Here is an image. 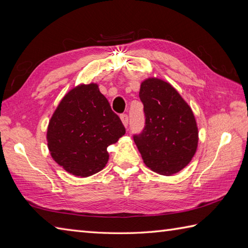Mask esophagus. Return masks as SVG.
I'll list each match as a JSON object with an SVG mask.
<instances>
[{"instance_id":"34e87169","label":"esophagus","mask_w":248,"mask_h":248,"mask_svg":"<svg viewBox=\"0 0 248 248\" xmlns=\"http://www.w3.org/2000/svg\"><path fill=\"white\" fill-rule=\"evenodd\" d=\"M121 120H122L124 126H126V127H127V125H128V115L126 114V113L121 114Z\"/></svg>"}]
</instances>
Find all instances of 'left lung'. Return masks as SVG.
<instances>
[{
  "label": "left lung",
  "instance_id": "obj_1",
  "mask_svg": "<svg viewBox=\"0 0 248 248\" xmlns=\"http://www.w3.org/2000/svg\"><path fill=\"white\" fill-rule=\"evenodd\" d=\"M144 127L133 136L144 164L155 172L171 175L187 166L198 144L193 111L173 87L160 79L141 83Z\"/></svg>",
  "mask_w": 248,
  "mask_h": 248
}]
</instances>
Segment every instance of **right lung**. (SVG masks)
<instances>
[{
  "instance_id": "add662e5",
  "label": "right lung",
  "mask_w": 248,
  "mask_h": 248,
  "mask_svg": "<svg viewBox=\"0 0 248 248\" xmlns=\"http://www.w3.org/2000/svg\"><path fill=\"white\" fill-rule=\"evenodd\" d=\"M125 134L117 113L97 84H81L61 100L49 122L48 148L53 159L76 176L99 172L109 158L107 146Z\"/></svg>"
}]
</instances>
